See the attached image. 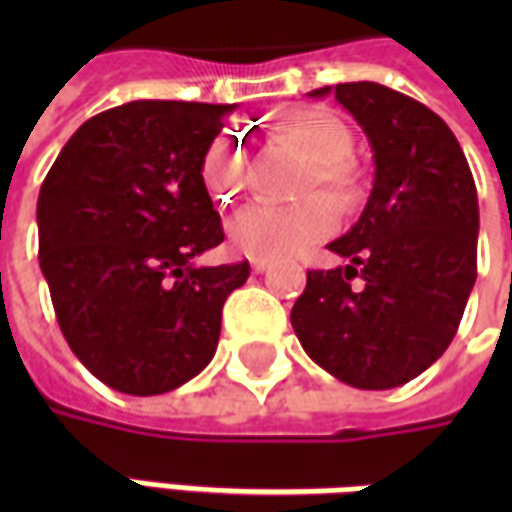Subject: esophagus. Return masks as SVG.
Instances as JSON below:
<instances>
[{
	"instance_id": "34e87169",
	"label": "esophagus",
	"mask_w": 512,
	"mask_h": 512,
	"mask_svg": "<svg viewBox=\"0 0 512 512\" xmlns=\"http://www.w3.org/2000/svg\"><path fill=\"white\" fill-rule=\"evenodd\" d=\"M249 266H252V271H255V274H263V271H268V266H271V263H268V260H263V257H252V260H249Z\"/></svg>"
}]
</instances>
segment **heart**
<instances>
[{
    "mask_svg": "<svg viewBox=\"0 0 512 512\" xmlns=\"http://www.w3.org/2000/svg\"><path fill=\"white\" fill-rule=\"evenodd\" d=\"M282 136L299 156L312 161V178L321 189L332 194L345 189L343 161H348L354 150V136L340 117L326 112L299 115L285 123ZM205 183L213 200L219 202H230L244 189V153L235 136H216V142L208 147ZM329 227L332 211L323 202H304L296 208L257 202L235 213L227 224V238L241 255L279 260L315 244L329 233Z\"/></svg>",
    "mask_w": 512,
    "mask_h": 512,
    "instance_id": "1",
    "label": "heart"
}]
</instances>
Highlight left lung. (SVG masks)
Instances as JSON below:
<instances>
[{
    "instance_id": "left-lung-1",
    "label": "left lung",
    "mask_w": 512,
    "mask_h": 512,
    "mask_svg": "<svg viewBox=\"0 0 512 512\" xmlns=\"http://www.w3.org/2000/svg\"><path fill=\"white\" fill-rule=\"evenodd\" d=\"M334 98L367 134L376 180L359 222L329 244L348 266L307 271L290 323L326 373L392 389L458 332L477 279V189L455 134L425 104L376 82L337 84Z\"/></svg>"
}]
</instances>
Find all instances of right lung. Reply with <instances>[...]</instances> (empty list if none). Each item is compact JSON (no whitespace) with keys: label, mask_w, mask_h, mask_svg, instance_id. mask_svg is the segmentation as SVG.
<instances>
[{"label":"right lung","mask_w":512,"mask_h":512,"mask_svg":"<svg viewBox=\"0 0 512 512\" xmlns=\"http://www.w3.org/2000/svg\"><path fill=\"white\" fill-rule=\"evenodd\" d=\"M230 104L131 101L90 117L40 186V271L65 340L126 395L205 370L249 263L194 266L224 241L202 180Z\"/></svg>","instance_id":"add662e5"}]
</instances>
